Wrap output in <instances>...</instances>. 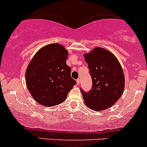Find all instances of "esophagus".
I'll return each instance as SVG.
<instances>
[{"mask_svg":"<svg viewBox=\"0 0 147 147\" xmlns=\"http://www.w3.org/2000/svg\"><path fill=\"white\" fill-rule=\"evenodd\" d=\"M76 82H77V84H79L80 83V78H78V79H77Z\"/></svg>","mask_w":147,"mask_h":147,"instance_id":"1","label":"esophagus"}]
</instances>
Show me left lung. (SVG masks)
Wrapping results in <instances>:
<instances>
[{
	"instance_id": "8db88e82",
	"label": "left lung",
	"mask_w": 147,
	"mask_h": 147,
	"mask_svg": "<svg viewBox=\"0 0 147 147\" xmlns=\"http://www.w3.org/2000/svg\"><path fill=\"white\" fill-rule=\"evenodd\" d=\"M84 56L92 81L90 91L80 89L84 102L93 110L107 109L119 100L124 91L122 68L112 53L101 47H96Z\"/></svg>"
}]
</instances>
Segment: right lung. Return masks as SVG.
<instances>
[{
	"instance_id": "obj_1",
	"label": "right lung",
	"mask_w": 147,
	"mask_h": 147,
	"mask_svg": "<svg viewBox=\"0 0 147 147\" xmlns=\"http://www.w3.org/2000/svg\"><path fill=\"white\" fill-rule=\"evenodd\" d=\"M67 55L63 46L50 44L38 50L28 65L26 84L34 100L40 105L53 107L62 103L76 84L66 64Z\"/></svg>"
}]
</instances>
